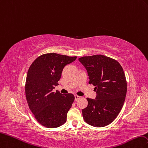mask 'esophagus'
<instances>
[{
  "label": "esophagus",
  "instance_id": "obj_1",
  "mask_svg": "<svg viewBox=\"0 0 148 148\" xmlns=\"http://www.w3.org/2000/svg\"><path fill=\"white\" fill-rule=\"evenodd\" d=\"M74 97H75V101H77V100H78L80 98V97L78 96V95H75Z\"/></svg>",
  "mask_w": 148,
  "mask_h": 148
}]
</instances>
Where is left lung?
Segmentation results:
<instances>
[{
    "label": "left lung",
    "mask_w": 148,
    "mask_h": 148,
    "mask_svg": "<svg viewBox=\"0 0 148 148\" xmlns=\"http://www.w3.org/2000/svg\"><path fill=\"white\" fill-rule=\"evenodd\" d=\"M87 71L89 84L95 86V99L87 98L88 106L82 109L84 121L96 127L106 126L114 121L125 101L127 81L119 62L102 55L79 58Z\"/></svg>",
    "instance_id": "obj_1"
}]
</instances>
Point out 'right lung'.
Returning <instances> with one entry per match:
<instances>
[{
  "label": "right lung",
  "mask_w": 148,
  "mask_h": 148,
  "mask_svg": "<svg viewBox=\"0 0 148 148\" xmlns=\"http://www.w3.org/2000/svg\"><path fill=\"white\" fill-rule=\"evenodd\" d=\"M77 56L51 53L42 55L32 63L27 74L25 93L30 110L41 125L50 128L66 122L74 96L53 90L58 85L63 69Z\"/></svg>",
  "instance_id": "obj_1"
}]
</instances>
